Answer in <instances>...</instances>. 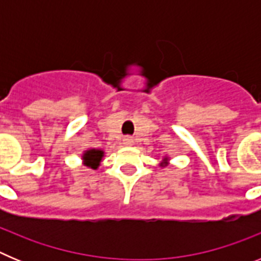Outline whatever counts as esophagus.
Segmentation results:
<instances>
[{
	"instance_id": "esophagus-1",
	"label": "esophagus",
	"mask_w": 261,
	"mask_h": 261,
	"mask_svg": "<svg viewBox=\"0 0 261 261\" xmlns=\"http://www.w3.org/2000/svg\"><path fill=\"white\" fill-rule=\"evenodd\" d=\"M124 144H125L126 146H130V145H133V140L132 138H125V140H124Z\"/></svg>"
}]
</instances>
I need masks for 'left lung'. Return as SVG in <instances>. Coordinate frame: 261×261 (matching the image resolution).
<instances>
[{"instance_id":"1","label":"left lung","mask_w":261,"mask_h":261,"mask_svg":"<svg viewBox=\"0 0 261 261\" xmlns=\"http://www.w3.org/2000/svg\"><path fill=\"white\" fill-rule=\"evenodd\" d=\"M166 163H167V159H165V165H166Z\"/></svg>"}]
</instances>
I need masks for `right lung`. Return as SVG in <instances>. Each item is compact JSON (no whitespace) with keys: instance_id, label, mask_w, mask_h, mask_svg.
<instances>
[{"instance_id":"add662e5","label":"right lung","mask_w":261,"mask_h":261,"mask_svg":"<svg viewBox=\"0 0 261 261\" xmlns=\"http://www.w3.org/2000/svg\"><path fill=\"white\" fill-rule=\"evenodd\" d=\"M103 151L99 150V149H90V150L85 151L84 153V162L87 167H91V168H98L99 163L102 161L103 158Z\"/></svg>"}]
</instances>
